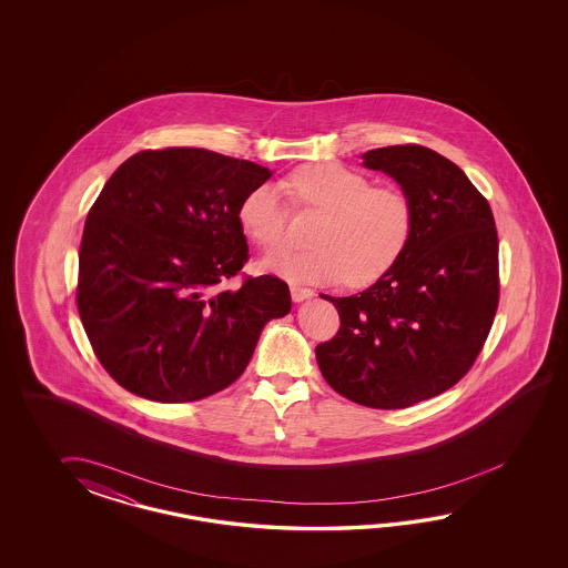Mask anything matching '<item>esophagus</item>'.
Returning <instances> with one entry per match:
<instances>
[{
    "label": "esophagus",
    "mask_w": 568,
    "mask_h": 568,
    "mask_svg": "<svg viewBox=\"0 0 568 568\" xmlns=\"http://www.w3.org/2000/svg\"><path fill=\"white\" fill-rule=\"evenodd\" d=\"M290 296L294 302H302L314 296V292L311 288H302V286H290Z\"/></svg>",
    "instance_id": "esophagus-1"
}]
</instances>
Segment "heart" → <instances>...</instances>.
Instances as JSON below:
<instances>
[{
	"instance_id": "obj_1",
	"label": "heart",
	"mask_w": 568,
	"mask_h": 568,
	"mask_svg": "<svg viewBox=\"0 0 568 568\" xmlns=\"http://www.w3.org/2000/svg\"><path fill=\"white\" fill-rule=\"evenodd\" d=\"M292 199L316 209L323 219L313 233V250H282L267 255L262 267L290 282L321 284L345 278L367 286L382 278L404 254L414 230L410 199L399 189L372 186L355 170L333 162L306 164L286 181ZM243 231L264 250L286 240L288 206L280 186L257 184L240 206Z\"/></svg>"
}]
</instances>
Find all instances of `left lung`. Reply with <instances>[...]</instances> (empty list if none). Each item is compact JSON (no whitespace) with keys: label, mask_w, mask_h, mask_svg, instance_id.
I'll return each mask as SVG.
<instances>
[{"label":"left lung","mask_w":568,"mask_h":568,"mask_svg":"<svg viewBox=\"0 0 568 568\" xmlns=\"http://www.w3.org/2000/svg\"><path fill=\"white\" fill-rule=\"evenodd\" d=\"M402 186L414 230L398 262L359 294L333 298L337 335L316 347L326 384L379 410L408 408L471 369L499 301L494 213L467 174L424 145L363 154Z\"/></svg>","instance_id":"left-lung-1"}]
</instances>
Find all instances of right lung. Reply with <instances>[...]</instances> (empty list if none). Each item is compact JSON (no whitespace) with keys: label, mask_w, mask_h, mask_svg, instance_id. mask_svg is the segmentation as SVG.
<instances>
[{"label":"right lung","mask_w":568,"mask_h":568,"mask_svg":"<svg viewBox=\"0 0 568 568\" xmlns=\"http://www.w3.org/2000/svg\"><path fill=\"white\" fill-rule=\"evenodd\" d=\"M272 176L203 148L144 150L87 215L77 306L97 359L135 396L194 402L231 386L267 321L290 313L276 276L221 284L247 262L240 206Z\"/></svg>","instance_id":"obj_1"}]
</instances>
